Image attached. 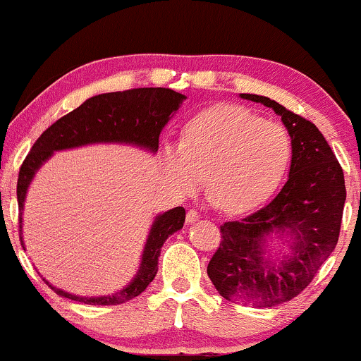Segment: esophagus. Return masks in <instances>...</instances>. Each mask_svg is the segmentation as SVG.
<instances>
[{"instance_id": "obj_1", "label": "esophagus", "mask_w": 361, "mask_h": 361, "mask_svg": "<svg viewBox=\"0 0 361 361\" xmlns=\"http://www.w3.org/2000/svg\"><path fill=\"white\" fill-rule=\"evenodd\" d=\"M198 217H200V214H198L195 209H190L188 212H186V222H188V224L198 221Z\"/></svg>"}]
</instances>
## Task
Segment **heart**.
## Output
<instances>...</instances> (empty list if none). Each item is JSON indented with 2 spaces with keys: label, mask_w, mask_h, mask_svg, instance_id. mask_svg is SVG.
Returning <instances> with one entry per match:
<instances>
[{
  "label": "heart",
  "mask_w": 361,
  "mask_h": 361,
  "mask_svg": "<svg viewBox=\"0 0 361 361\" xmlns=\"http://www.w3.org/2000/svg\"><path fill=\"white\" fill-rule=\"evenodd\" d=\"M292 157L287 128L264 122L241 106L224 105L190 120L180 144H164V175L180 193L209 190L229 214L267 202L280 185Z\"/></svg>",
  "instance_id": "1"
}]
</instances>
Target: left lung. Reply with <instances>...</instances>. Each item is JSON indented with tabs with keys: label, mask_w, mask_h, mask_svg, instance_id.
Returning <instances> with one entry per match:
<instances>
[{
	"label": "left lung",
	"mask_w": 361,
	"mask_h": 361,
	"mask_svg": "<svg viewBox=\"0 0 361 361\" xmlns=\"http://www.w3.org/2000/svg\"><path fill=\"white\" fill-rule=\"evenodd\" d=\"M280 115L292 139L287 183L258 212L221 226L222 241L207 273L226 300L275 307L292 300L312 281L338 244L345 176L319 128L275 100L241 93ZM271 235L287 237L288 253L275 259L266 250Z\"/></svg>",
	"instance_id": "1"
}]
</instances>
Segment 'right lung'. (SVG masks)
<instances>
[{"instance_id": "right-lung-1", "label": "right lung", "mask_w": 361, "mask_h": 361, "mask_svg": "<svg viewBox=\"0 0 361 361\" xmlns=\"http://www.w3.org/2000/svg\"><path fill=\"white\" fill-rule=\"evenodd\" d=\"M185 94L168 88H135L115 93H103L91 97L76 110L52 123L35 140L28 156L20 168L16 198L20 209V239L23 244V205L28 186L44 163L51 159L54 152L66 151L90 144H128L156 154L159 147V134L171 120ZM185 224V209L175 207L164 214H157L142 250L139 270L127 287L111 295L82 297L56 288L45 280L57 295L64 299L82 302L88 305H117L140 295L157 273V258L161 247L171 234L180 231Z\"/></svg>"}]
</instances>
